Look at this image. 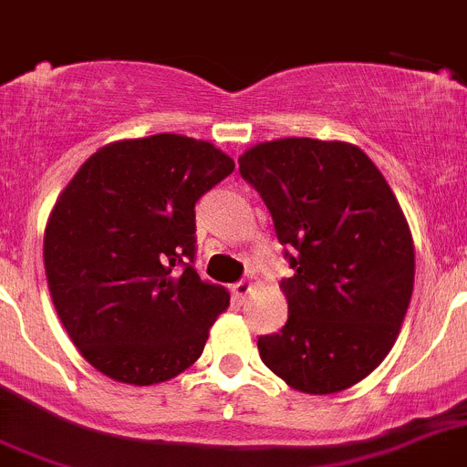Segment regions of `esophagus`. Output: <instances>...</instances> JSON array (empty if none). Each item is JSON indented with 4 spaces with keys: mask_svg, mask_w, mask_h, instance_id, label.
<instances>
[{
    "mask_svg": "<svg viewBox=\"0 0 467 467\" xmlns=\"http://www.w3.org/2000/svg\"><path fill=\"white\" fill-rule=\"evenodd\" d=\"M251 293H254V283H251V281H239V283H234V285H233L234 302L242 304L244 299H246Z\"/></svg>",
    "mask_w": 467,
    "mask_h": 467,
    "instance_id": "obj_1",
    "label": "esophagus"
}]
</instances>
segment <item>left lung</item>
<instances>
[{
  "instance_id": "left-lung-1",
  "label": "left lung",
  "mask_w": 467,
  "mask_h": 467,
  "mask_svg": "<svg viewBox=\"0 0 467 467\" xmlns=\"http://www.w3.org/2000/svg\"><path fill=\"white\" fill-rule=\"evenodd\" d=\"M278 242L295 248L281 281L287 322L258 338L260 359L304 394L364 380L399 338L415 285V244L380 170L352 142L278 138L239 156Z\"/></svg>"
}]
</instances>
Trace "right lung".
Masks as SVG:
<instances>
[{
	"instance_id": "add662e5",
	"label": "right lung",
	"mask_w": 467,
	"mask_h": 467,
	"mask_svg": "<svg viewBox=\"0 0 467 467\" xmlns=\"http://www.w3.org/2000/svg\"><path fill=\"white\" fill-rule=\"evenodd\" d=\"M233 170L212 142L156 133L103 145L59 193L43 234L47 287L96 371L147 387L202 355L230 295L191 265L195 202Z\"/></svg>"
}]
</instances>
